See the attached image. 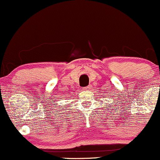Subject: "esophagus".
I'll use <instances>...</instances> for the list:
<instances>
[{"mask_svg": "<svg viewBox=\"0 0 160 160\" xmlns=\"http://www.w3.org/2000/svg\"><path fill=\"white\" fill-rule=\"evenodd\" d=\"M86 89H87V90H90V89H92V86L91 85H89V86H87L86 87Z\"/></svg>", "mask_w": 160, "mask_h": 160, "instance_id": "1", "label": "esophagus"}]
</instances>
